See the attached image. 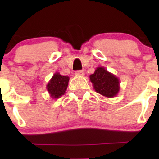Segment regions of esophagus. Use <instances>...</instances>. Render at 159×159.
I'll use <instances>...</instances> for the list:
<instances>
[{
	"instance_id": "34e87169",
	"label": "esophagus",
	"mask_w": 159,
	"mask_h": 159,
	"mask_svg": "<svg viewBox=\"0 0 159 159\" xmlns=\"http://www.w3.org/2000/svg\"><path fill=\"white\" fill-rule=\"evenodd\" d=\"M75 75H76L77 76H84V70H77V71L75 72Z\"/></svg>"
}]
</instances>
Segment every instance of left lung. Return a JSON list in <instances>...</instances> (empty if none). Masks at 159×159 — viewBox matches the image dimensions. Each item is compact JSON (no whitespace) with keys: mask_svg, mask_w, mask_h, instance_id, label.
Here are the masks:
<instances>
[{"mask_svg":"<svg viewBox=\"0 0 159 159\" xmlns=\"http://www.w3.org/2000/svg\"><path fill=\"white\" fill-rule=\"evenodd\" d=\"M94 91L106 98L117 96L120 91V82L118 77L108 71L104 67H98L94 74L89 76Z\"/></svg>","mask_w":159,"mask_h":159,"instance_id":"left-lung-1","label":"left lung"}]
</instances>
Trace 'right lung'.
Instances as JSON below:
<instances>
[{"label":"right lung","mask_w":159,"mask_h":159,"mask_svg":"<svg viewBox=\"0 0 159 159\" xmlns=\"http://www.w3.org/2000/svg\"><path fill=\"white\" fill-rule=\"evenodd\" d=\"M70 78L68 76H63L59 72L54 74L52 78L47 84V90L50 96L53 99H57L65 94L68 88Z\"/></svg>","instance_id":"right-lung-1"}]
</instances>
